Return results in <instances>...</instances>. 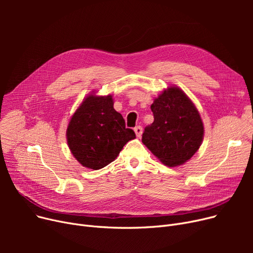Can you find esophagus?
<instances>
[{"label": "esophagus", "mask_w": 253, "mask_h": 253, "mask_svg": "<svg viewBox=\"0 0 253 253\" xmlns=\"http://www.w3.org/2000/svg\"><path fill=\"white\" fill-rule=\"evenodd\" d=\"M134 132H135V134H136L137 137H140L141 134H142V128H141V126H136L134 128Z\"/></svg>", "instance_id": "esophagus-1"}]
</instances>
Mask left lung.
<instances>
[{"label":"left lung","instance_id":"8db88e82","mask_svg":"<svg viewBox=\"0 0 253 253\" xmlns=\"http://www.w3.org/2000/svg\"><path fill=\"white\" fill-rule=\"evenodd\" d=\"M154 122L144 128L142 143L162 163L175 167L189 161L204 136L202 119L195 104L176 86H170L151 105Z\"/></svg>","mask_w":253,"mask_h":253}]
</instances>
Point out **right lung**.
<instances>
[{
    "instance_id": "add662e5",
    "label": "right lung",
    "mask_w": 253,
    "mask_h": 253,
    "mask_svg": "<svg viewBox=\"0 0 253 253\" xmlns=\"http://www.w3.org/2000/svg\"><path fill=\"white\" fill-rule=\"evenodd\" d=\"M134 138V131L126 128L122 115L114 109L112 95L91 93L80 104L66 129L73 156L80 164L93 170L113 162L124 145Z\"/></svg>"
}]
</instances>
